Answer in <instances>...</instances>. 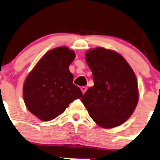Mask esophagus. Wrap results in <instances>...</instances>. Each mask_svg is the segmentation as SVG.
<instances>
[{
    "label": "esophagus",
    "mask_w": 160,
    "mask_h": 160,
    "mask_svg": "<svg viewBox=\"0 0 160 160\" xmlns=\"http://www.w3.org/2000/svg\"><path fill=\"white\" fill-rule=\"evenodd\" d=\"M81 90H82V93L84 94L85 92H86V90H87V88H86V86H82V87H81Z\"/></svg>",
    "instance_id": "obj_1"
}]
</instances>
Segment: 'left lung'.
Wrapping results in <instances>:
<instances>
[{
  "instance_id": "8db88e82",
  "label": "left lung",
  "mask_w": 160,
  "mask_h": 160,
  "mask_svg": "<svg viewBox=\"0 0 160 160\" xmlns=\"http://www.w3.org/2000/svg\"><path fill=\"white\" fill-rule=\"evenodd\" d=\"M94 86L81 98L98 126L113 128L127 121L138 102V80L131 67L118 52L98 47L86 53Z\"/></svg>"
}]
</instances>
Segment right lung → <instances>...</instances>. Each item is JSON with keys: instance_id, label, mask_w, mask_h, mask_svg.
Segmentation results:
<instances>
[{"instance_id": "obj_1", "label": "right lung", "mask_w": 160, "mask_h": 160, "mask_svg": "<svg viewBox=\"0 0 160 160\" xmlns=\"http://www.w3.org/2000/svg\"><path fill=\"white\" fill-rule=\"evenodd\" d=\"M75 53L68 47H58L45 53L29 73L23 85L27 109L42 121L61 115L71 102L82 96L73 84L69 66Z\"/></svg>"}]
</instances>
